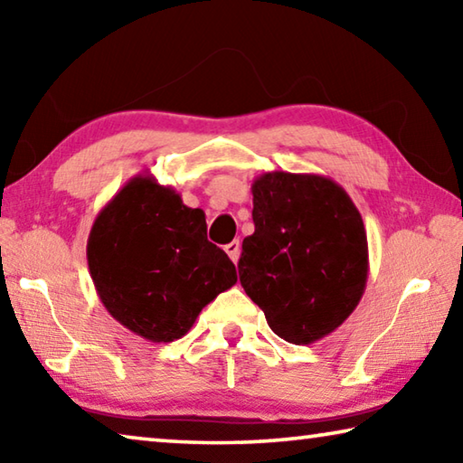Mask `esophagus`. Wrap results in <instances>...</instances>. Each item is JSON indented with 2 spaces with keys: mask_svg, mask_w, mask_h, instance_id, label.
<instances>
[{
  "mask_svg": "<svg viewBox=\"0 0 463 463\" xmlns=\"http://www.w3.org/2000/svg\"><path fill=\"white\" fill-rule=\"evenodd\" d=\"M224 250H226V253H229L231 260L237 263L239 261V255H241V242L239 241H232V242H229V245L224 247Z\"/></svg>",
  "mask_w": 463,
  "mask_h": 463,
  "instance_id": "obj_1",
  "label": "esophagus"
}]
</instances>
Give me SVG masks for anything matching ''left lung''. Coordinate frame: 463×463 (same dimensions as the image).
I'll return each mask as SVG.
<instances>
[{
    "instance_id": "1",
    "label": "left lung",
    "mask_w": 463,
    "mask_h": 463,
    "mask_svg": "<svg viewBox=\"0 0 463 463\" xmlns=\"http://www.w3.org/2000/svg\"><path fill=\"white\" fill-rule=\"evenodd\" d=\"M255 232L241 286L273 333L310 345L339 328L365 292L370 255L354 200L331 177L268 171L253 179Z\"/></svg>"
}]
</instances>
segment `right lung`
<instances>
[{
    "instance_id": "add662e5",
    "label": "right lung",
    "mask_w": 463,
    "mask_h": 463,
    "mask_svg": "<svg viewBox=\"0 0 463 463\" xmlns=\"http://www.w3.org/2000/svg\"><path fill=\"white\" fill-rule=\"evenodd\" d=\"M90 276L101 304L151 343L190 331L202 308L237 284V269L206 239V214L145 171L124 184L93 221Z\"/></svg>"
}]
</instances>
